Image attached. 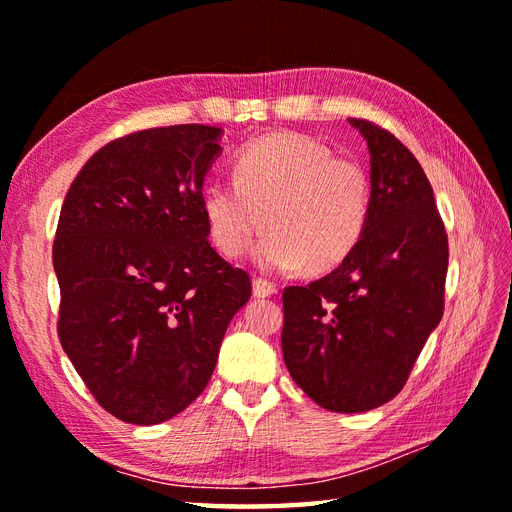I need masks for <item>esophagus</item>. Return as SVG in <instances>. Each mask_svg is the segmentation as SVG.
I'll return each mask as SVG.
<instances>
[{
    "instance_id": "1",
    "label": "esophagus",
    "mask_w": 512,
    "mask_h": 512,
    "mask_svg": "<svg viewBox=\"0 0 512 512\" xmlns=\"http://www.w3.org/2000/svg\"><path fill=\"white\" fill-rule=\"evenodd\" d=\"M277 292V286L275 284H270V281H266V279H259V277H255L253 279V295L255 297H270V295H275Z\"/></svg>"
}]
</instances>
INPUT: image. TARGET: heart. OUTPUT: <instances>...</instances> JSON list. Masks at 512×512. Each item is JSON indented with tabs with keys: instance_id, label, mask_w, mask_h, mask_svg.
Returning <instances> with one entry per match:
<instances>
[{
	"instance_id": "obj_1",
	"label": "heart",
	"mask_w": 512,
	"mask_h": 512,
	"mask_svg": "<svg viewBox=\"0 0 512 512\" xmlns=\"http://www.w3.org/2000/svg\"><path fill=\"white\" fill-rule=\"evenodd\" d=\"M372 209L363 165L336 158L317 140L273 134L237 156L233 176L204 187V215L215 246L242 255L266 224L253 259L275 273L339 266L361 242Z\"/></svg>"
}]
</instances>
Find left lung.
<instances>
[{"instance_id": "obj_1", "label": "left lung", "mask_w": 512, "mask_h": 512, "mask_svg": "<svg viewBox=\"0 0 512 512\" xmlns=\"http://www.w3.org/2000/svg\"><path fill=\"white\" fill-rule=\"evenodd\" d=\"M347 121L369 149V220L339 268L284 290L281 350L317 405L361 413L398 394L438 328L449 242L411 151L374 123Z\"/></svg>"}]
</instances>
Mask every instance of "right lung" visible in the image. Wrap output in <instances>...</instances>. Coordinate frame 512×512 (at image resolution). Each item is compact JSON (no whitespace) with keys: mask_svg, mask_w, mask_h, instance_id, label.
Segmentation results:
<instances>
[{"mask_svg":"<svg viewBox=\"0 0 512 512\" xmlns=\"http://www.w3.org/2000/svg\"><path fill=\"white\" fill-rule=\"evenodd\" d=\"M222 129L171 125L112 140L65 195L52 264L59 341L96 402L129 424L198 398L250 277L215 253L204 176Z\"/></svg>","mask_w":512,"mask_h":512,"instance_id":"obj_1","label":"right lung"}]
</instances>
